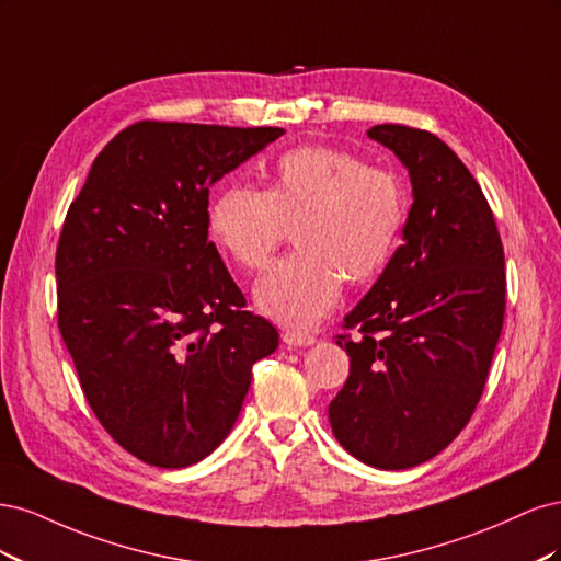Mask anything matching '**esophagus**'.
<instances>
[{
  "label": "esophagus",
  "mask_w": 561,
  "mask_h": 561,
  "mask_svg": "<svg viewBox=\"0 0 561 561\" xmlns=\"http://www.w3.org/2000/svg\"><path fill=\"white\" fill-rule=\"evenodd\" d=\"M316 342V336L311 334H304V332H295V330H287L283 332V344L287 348H301V346H311Z\"/></svg>",
  "instance_id": "obj_1"
}]
</instances>
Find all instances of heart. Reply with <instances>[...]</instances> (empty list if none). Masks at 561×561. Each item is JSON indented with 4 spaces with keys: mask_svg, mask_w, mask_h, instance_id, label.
Here are the masks:
<instances>
[{
    "mask_svg": "<svg viewBox=\"0 0 561 561\" xmlns=\"http://www.w3.org/2000/svg\"><path fill=\"white\" fill-rule=\"evenodd\" d=\"M210 231L229 257L262 268L295 227V254L271 266L254 287L262 313L307 330L342 293V278L377 276L404 219L400 182L332 147H297L276 161L266 190L231 184L210 206Z\"/></svg>",
    "mask_w": 561,
    "mask_h": 561,
    "instance_id": "b5f03b06",
    "label": "heart"
}]
</instances>
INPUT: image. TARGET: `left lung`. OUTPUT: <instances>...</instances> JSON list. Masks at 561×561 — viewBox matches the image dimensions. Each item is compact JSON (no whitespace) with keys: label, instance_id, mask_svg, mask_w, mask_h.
<instances>
[{"label":"left lung","instance_id":"8db88e82","mask_svg":"<svg viewBox=\"0 0 561 561\" xmlns=\"http://www.w3.org/2000/svg\"><path fill=\"white\" fill-rule=\"evenodd\" d=\"M410 171L414 203L379 280L346 318L336 344L348 379L330 402L332 433L381 470L428 461L478 407L505 313L503 243L463 161L428 130H367Z\"/></svg>","mask_w":561,"mask_h":561}]
</instances>
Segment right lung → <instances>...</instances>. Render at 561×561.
Returning a JSON list of instances; mask_svg holds the SVG:
<instances>
[{
	"label": "right lung",
	"instance_id": "add662e5",
	"mask_svg": "<svg viewBox=\"0 0 561 561\" xmlns=\"http://www.w3.org/2000/svg\"><path fill=\"white\" fill-rule=\"evenodd\" d=\"M283 128L140 122L95 157L56 252L58 328L93 414L133 456L186 468L233 428L278 332L213 241L210 186Z\"/></svg>",
	"mask_w": 561,
	"mask_h": 561
}]
</instances>
